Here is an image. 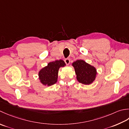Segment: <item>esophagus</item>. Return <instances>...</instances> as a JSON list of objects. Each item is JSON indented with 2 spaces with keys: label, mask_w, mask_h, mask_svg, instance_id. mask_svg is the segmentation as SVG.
<instances>
[{
  "label": "esophagus",
  "mask_w": 129,
  "mask_h": 129,
  "mask_svg": "<svg viewBox=\"0 0 129 129\" xmlns=\"http://www.w3.org/2000/svg\"><path fill=\"white\" fill-rule=\"evenodd\" d=\"M64 62H65L66 63L67 65H68V64H70V58L65 59H64Z\"/></svg>",
  "instance_id": "1"
}]
</instances>
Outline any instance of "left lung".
Here are the masks:
<instances>
[{"label":"left lung","instance_id":"1","mask_svg":"<svg viewBox=\"0 0 129 129\" xmlns=\"http://www.w3.org/2000/svg\"><path fill=\"white\" fill-rule=\"evenodd\" d=\"M77 80L83 85H89L95 80L98 74L96 68L82 59L72 63Z\"/></svg>","mask_w":129,"mask_h":129}]
</instances>
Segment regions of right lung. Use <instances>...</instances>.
Returning a JSON list of instances; mask_svg holds the SVG:
<instances>
[{"label":"right lung","mask_w":129,"mask_h":129,"mask_svg":"<svg viewBox=\"0 0 129 129\" xmlns=\"http://www.w3.org/2000/svg\"><path fill=\"white\" fill-rule=\"evenodd\" d=\"M66 63L62 59L49 62L38 72V78L43 85L51 86L57 81L58 73L60 67H64Z\"/></svg>","instance_id":"right-lung-1"}]
</instances>
